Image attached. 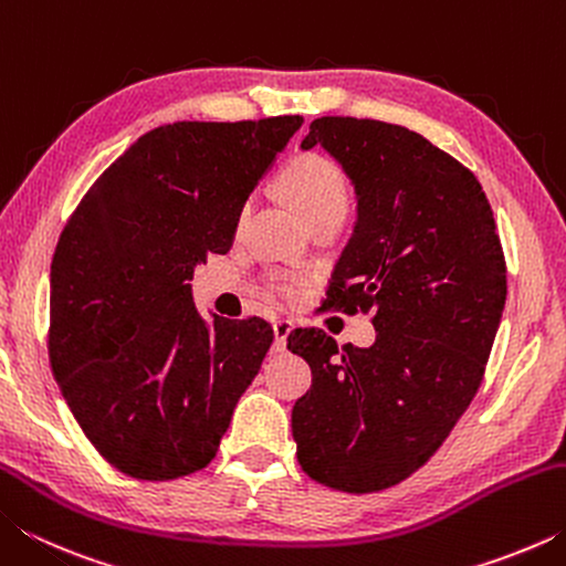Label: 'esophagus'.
I'll use <instances>...</instances> for the list:
<instances>
[{"label":"esophagus","instance_id":"esophagus-1","mask_svg":"<svg viewBox=\"0 0 566 566\" xmlns=\"http://www.w3.org/2000/svg\"><path fill=\"white\" fill-rule=\"evenodd\" d=\"M292 334V322L290 319H276L274 322V349L284 352L286 349V337Z\"/></svg>","mask_w":566,"mask_h":566}]
</instances>
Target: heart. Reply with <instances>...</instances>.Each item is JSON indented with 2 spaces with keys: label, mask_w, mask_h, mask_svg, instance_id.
<instances>
[{
  "label": "heart",
  "mask_w": 566,
  "mask_h": 566,
  "mask_svg": "<svg viewBox=\"0 0 566 566\" xmlns=\"http://www.w3.org/2000/svg\"><path fill=\"white\" fill-rule=\"evenodd\" d=\"M280 191L296 214L306 219L347 209V179L329 157L306 151L294 157L280 177Z\"/></svg>",
  "instance_id": "1"
}]
</instances>
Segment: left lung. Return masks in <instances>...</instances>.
Returning <instances> with one entry per match:
<instances>
[{"label":"left lung","mask_w":566,"mask_h":566,"mask_svg":"<svg viewBox=\"0 0 566 566\" xmlns=\"http://www.w3.org/2000/svg\"><path fill=\"white\" fill-rule=\"evenodd\" d=\"M322 147L349 177L357 222L327 302L375 312L371 347L294 329L312 387L292 409L296 459L314 482L379 492L415 474L482 385L506 300V264L482 185L399 124L322 117Z\"/></svg>","instance_id":"left-lung-1"}]
</instances>
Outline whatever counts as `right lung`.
<instances>
[{"label":"right lung","instance_id":"obj_1","mask_svg":"<svg viewBox=\"0 0 566 566\" xmlns=\"http://www.w3.org/2000/svg\"><path fill=\"white\" fill-rule=\"evenodd\" d=\"M302 117L147 132L76 207L50 272V361L112 467L165 482L205 469L274 339L260 317L205 319L195 266L227 254L244 202Z\"/></svg>","mask_w":566,"mask_h":566}]
</instances>
